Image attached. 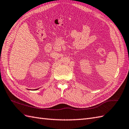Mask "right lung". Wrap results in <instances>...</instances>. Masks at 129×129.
Instances as JSON below:
<instances>
[{"mask_svg": "<svg viewBox=\"0 0 129 129\" xmlns=\"http://www.w3.org/2000/svg\"><path fill=\"white\" fill-rule=\"evenodd\" d=\"M38 90V89H35V90L34 89V90Z\"/></svg>", "mask_w": 129, "mask_h": 129, "instance_id": "1", "label": "right lung"}]
</instances>
